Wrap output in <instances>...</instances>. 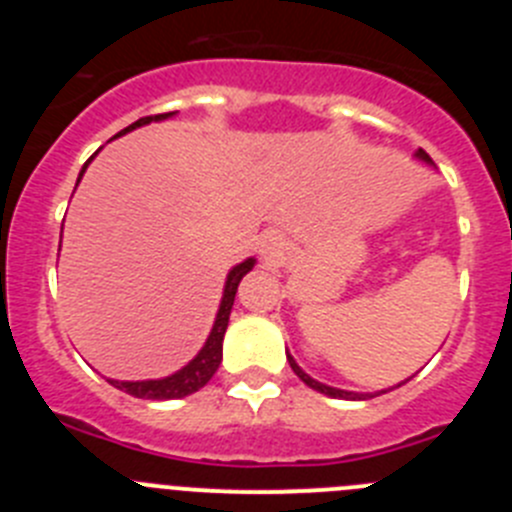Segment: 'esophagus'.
Returning a JSON list of instances; mask_svg holds the SVG:
<instances>
[{"instance_id": "obj_1", "label": "esophagus", "mask_w": 512, "mask_h": 512, "mask_svg": "<svg viewBox=\"0 0 512 512\" xmlns=\"http://www.w3.org/2000/svg\"><path fill=\"white\" fill-rule=\"evenodd\" d=\"M261 256H264L266 261H277L284 256V241L282 235L277 233H269L261 238Z\"/></svg>"}]
</instances>
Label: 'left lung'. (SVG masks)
<instances>
[{
  "mask_svg": "<svg viewBox=\"0 0 512 512\" xmlns=\"http://www.w3.org/2000/svg\"><path fill=\"white\" fill-rule=\"evenodd\" d=\"M415 158H418V161H423V164H431L433 166L431 156H428V153H425L423 148H418V151H415ZM287 361H289V366H292V372H295L297 377H300L302 382L307 384V387H312V390H315V392H323V395H328V397H341V400H366V397H377V395H384V392H387V390H379V392H348V390H338V387H328V384L318 382V379H312L307 372H302V366L297 364L295 359H292V354H287ZM405 382H408V379H405ZM405 382H400V384H405ZM400 384H397V387H400Z\"/></svg>",
  "mask_w": 512,
  "mask_h": 512,
  "instance_id": "8db88e82",
  "label": "left lung"
}]
</instances>
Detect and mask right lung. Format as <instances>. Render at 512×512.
I'll return each instance as SVG.
<instances>
[{
	"label": "right lung",
	"mask_w": 512,
	"mask_h": 512,
	"mask_svg": "<svg viewBox=\"0 0 512 512\" xmlns=\"http://www.w3.org/2000/svg\"><path fill=\"white\" fill-rule=\"evenodd\" d=\"M174 115L176 112H164V115H153V117H140L138 122L128 125V128L122 130V133H117L115 138H120V135L130 133V130H135V128H143V125H151V122L169 120V117H174ZM92 158H89V161H92ZM89 161L84 164V169H81L76 184L81 182V176H84V171H87ZM253 264H256V259H246V261H241V264H235L233 269L228 271V279H225V289H223V300H220V307H217V315H215V323H212L210 336H207L205 346L200 348V354L194 356L187 366H182L179 372L169 374V377H164V379H140V382H120V379H107V382H110L112 387H117V390L128 392V395H133V397H143V400H176V397H187V395H192V392L202 390V387H205V384L212 379V374L217 372L220 361H223V336H225V330H228V320H230V310H233L235 292H238V284H241V279L253 269Z\"/></svg>",
	"instance_id": "right-lung-1"
}]
</instances>
